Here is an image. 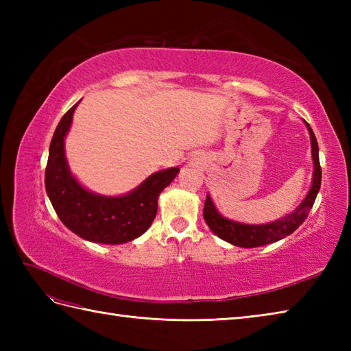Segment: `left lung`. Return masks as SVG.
Masks as SVG:
<instances>
[{
    "label": "left lung",
    "mask_w": 351,
    "mask_h": 351,
    "mask_svg": "<svg viewBox=\"0 0 351 351\" xmlns=\"http://www.w3.org/2000/svg\"><path fill=\"white\" fill-rule=\"evenodd\" d=\"M311 137V154H312V162H314V171H312V181L311 189L303 197L302 202L294 208V211L283 215V217L270 221L263 223V225H249V223H241L237 220H230L225 215L219 213L215 208L210 193H206V200L204 206V219L206 221L208 228L213 232L221 238L223 241L230 243L238 247L250 249V247H259V245L271 244L282 240V238L293 234L294 230L299 228L303 220L308 217L312 205H314L317 195L322 187V167H319V158H318V143L315 138V134L312 131L308 122H304Z\"/></svg>",
    "instance_id": "left-lung-1"
}]
</instances>
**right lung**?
I'll return each mask as SVG.
<instances>
[{
	"instance_id": "obj_1",
	"label": "right lung",
	"mask_w": 351,
	"mask_h": 351,
	"mask_svg": "<svg viewBox=\"0 0 351 351\" xmlns=\"http://www.w3.org/2000/svg\"><path fill=\"white\" fill-rule=\"evenodd\" d=\"M78 104L62 117L52 136L45 170L47 195L63 225L83 240L111 245L136 240L151 228L161 191L180 173V167L155 171L125 195L106 196L88 190L72 173L64 151Z\"/></svg>"
}]
</instances>
